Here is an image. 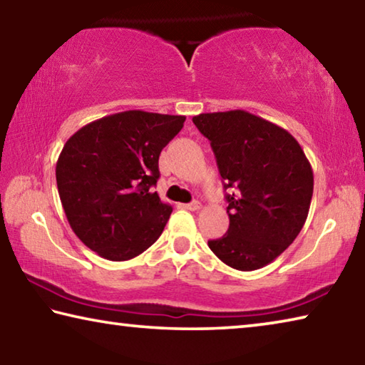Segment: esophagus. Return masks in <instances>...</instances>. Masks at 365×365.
Wrapping results in <instances>:
<instances>
[{
  "label": "esophagus",
  "instance_id": "34e87169",
  "mask_svg": "<svg viewBox=\"0 0 365 365\" xmlns=\"http://www.w3.org/2000/svg\"><path fill=\"white\" fill-rule=\"evenodd\" d=\"M185 207H187L188 211H200L201 202L200 201H191V202H188V205H185Z\"/></svg>",
  "mask_w": 365,
  "mask_h": 365
}]
</instances>
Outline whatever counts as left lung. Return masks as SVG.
<instances>
[{
  "label": "left lung",
  "mask_w": 365,
  "mask_h": 365,
  "mask_svg": "<svg viewBox=\"0 0 365 365\" xmlns=\"http://www.w3.org/2000/svg\"><path fill=\"white\" fill-rule=\"evenodd\" d=\"M193 123L211 141L227 193L228 232L207 242L222 262L261 269L298 237L307 219L314 174L292 133L242 109L206 113Z\"/></svg>",
  "instance_id": "1"
}]
</instances>
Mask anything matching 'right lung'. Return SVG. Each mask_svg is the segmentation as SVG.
<instances>
[{
    "label": "right lung",
    "mask_w": 365,
    "mask_h": 365,
    "mask_svg": "<svg viewBox=\"0 0 365 365\" xmlns=\"http://www.w3.org/2000/svg\"><path fill=\"white\" fill-rule=\"evenodd\" d=\"M185 115L123 110L86 123L66 141L56 182L69 225L108 261H128L163 233L172 206L151 191L159 154Z\"/></svg>",
    "instance_id": "obj_1"
}]
</instances>
